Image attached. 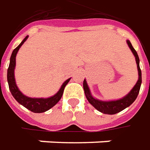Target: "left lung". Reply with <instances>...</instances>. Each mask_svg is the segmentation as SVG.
Here are the masks:
<instances>
[{
    "mask_svg": "<svg viewBox=\"0 0 150 150\" xmlns=\"http://www.w3.org/2000/svg\"><path fill=\"white\" fill-rule=\"evenodd\" d=\"M127 44L129 45V47L130 48L131 51L135 57L136 60L137 68H138V73H139V80L137 81L135 85L134 86V88L132 89L130 92L123 97L122 99L117 100H111V101H102L100 100H97L96 98H94L91 95V91L89 89V86L86 83V80H84L83 82V87H84V91H85V96L88 101L91 103L92 105L96 108L97 110H99L103 114L106 115H115L119 112H120L123 110H125V108L129 107L133 102L136 100L137 96L139 95V92L140 90V86L142 83V76H141V70L139 68V55L137 54L136 50L134 49V47L132 46L131 43L129 40H127Z\"/></svg>",
    "mask_w": 150,
    "mask_h": 150,
    "instance_id": "obj_1",
    "label": "left lung"
}]
</instances>
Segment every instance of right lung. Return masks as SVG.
<instances>
[{
  "label": "right lung",
  "instance_id": "right-lung-1",
  "mask_svg": "<svg viewBox=\"0 0 150 150\" xmlns=\"http://www.w3.org/2000/svg\"><path fill=\"white\" fill-rule=\"evenodd\" d=\"M27 38H28V35L25 36V38L21 41V43L19 45L16 49L14 50L12 54H11V59H10V65H9L7 70L8 85H9V89H10L11 95L13 96L15 100L17 101L19 104H21V105H23L26 109H28L29 110L32 111L34 113H43V112L49 110L50 108H52L59 102V100L62 97L65 85L68 84L70 78L65 80L63 83V85H61L59 91L55 95L50 97V98H30V97L23 95L21 91H19L18 87L16 84L14 70H15V67H16V54L18 52L19 49L21 48V46L24 44V42L27 40Z\"/></svg>",
  "mask_w": 150,
  "mask_h": 150
}]
</instances>
